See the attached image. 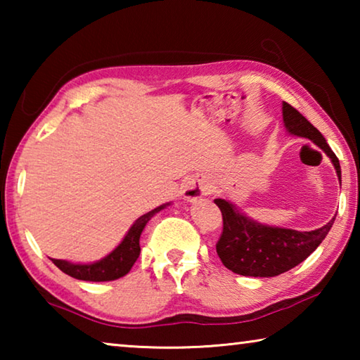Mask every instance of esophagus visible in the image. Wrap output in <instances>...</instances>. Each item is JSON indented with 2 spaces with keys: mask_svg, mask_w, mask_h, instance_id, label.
Returning a JSON list of instances; mask_svg holds the SVG:
<instances>
[{
  "mask_svg": "<svg viewBox=\"0 0 360 360\" xmlns=\"http://www.w3.org/2000/svg\"><path fill=\"white\" fill-rule=\"evenodd\" d=\"M211 184L203 178H193L188 182H186L184 186V197L187 202H197L202 197H205L206 193H210Z\"/></svg>",
  "mask_w": 360,
  "mask_h": 360,
  "instance_id": "1",
  "label": "esophagus"
}]
</instances>
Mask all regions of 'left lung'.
Segmentation results:
<instances>
[{"instance_id": "obj_1", "label": "left lung", "mask_w": 360, "mask_h": 360, "mask_svg": "<svg viewBox=\"0 0 360 360\" xmlns=\"http://www.w3.org/2000/svg\"><path fill=\"white\" fill-rule=\"evenodd\" d=\"M283 122L289 135L308 138L326 152L341 184L340 162L321 131L295 108L284 101ZM214 203L221 210L224 219L222 235L216 245L217 255L229 270L243 276L273 278L289 271L316 251L335 221V217H332V221H328L324 227L300 231L255 221L230 200L216 198Z\"/></svg>"}]
</instances>
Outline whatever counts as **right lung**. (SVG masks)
Instances as JSON below:
<instances>
[{"label":"right lung","mask_w":360,"mask_h":360,"mask_svg":"<svg viewBox=\"0 0 360 360\" xmlns=\"http://www.w3.org/2000/svg\"><path fill=\"white\" fill-rule=\"evenodd\" d=\"M169 205L172 203L160 205L157 206L155 210L146 212L141 217H138L129 229V231H127L124 240H122L111 252L100 260L90 262V264H72V262L62 259H52V262L60 268V270L66 273V275L81 279V281L103 283L114 281V279L125 276L127 273L131 270V266L136 262V259L139 257V252H141V248H139V236H141L146 224H148L158 211L165 210Z\"/></svg>","instance_id":"obj_1"}]
</instances>
